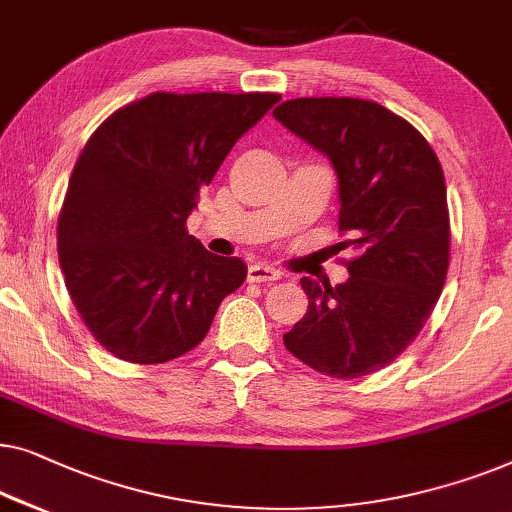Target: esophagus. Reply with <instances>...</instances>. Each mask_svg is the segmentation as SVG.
I'll use <instances>...</instances> for the list:
<instances>
[{"instance_id": "34e87169", "label": "esophagus", "mask_w": 512, "mask_h": 512, "mask_svg": "<svg viewBox=\"0 0 512 512\" xmlns=\"http://www.w3.org/2000/svg\"><path fill=\"white\" fill-rule=\"evenodd\" d=\"M280 273L266 264H250L248 269V280L250 283H271V280H278Z\"/></svg>"}]
</instances>
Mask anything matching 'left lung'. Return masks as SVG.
<instances>
[{
    "label": "left lung",
    "instance_id": "1",
    "mask_svg": "<svg viewBox=\"0 0 512 512\" xmlns=\"http://www.w3.org/2000/svg\"><path fill=\"white\" fill-rule=\"evenodd\" d=\"M273 118L329 157L338 178V232L355 257L331 287L301 278L308 311L283 336L318 373L362 378L392 364L429 320L450 264L441 162L427 139L385 106L301 97Z\"/></svg>",
    "mask_w": 512,
    "mask_h": 512
}]
</instances>
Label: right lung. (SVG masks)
<instances>
[{
  "instance_id": "obj_1",
  "label": "right lung",
  "mask_w": 512,
  "mask_h": 512,
  "mask_svg": "<svg viewBox=\"0 0 512 512\" xmlns=\"http://www.w3.org/2000/svg\"><path fill=\"white\" fill-rule=\"evenodd\" d=\"M276 92H153L106 118L78 155L57 220V255L90 334L132 364H164L204 341L248 266L208 253L185 220L234 143Z\"/></svg>"
}]
</instances>
